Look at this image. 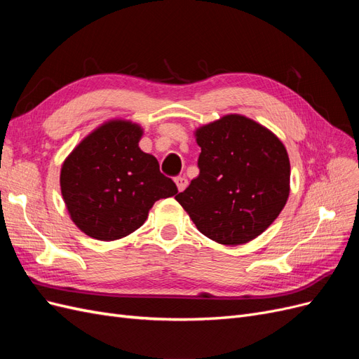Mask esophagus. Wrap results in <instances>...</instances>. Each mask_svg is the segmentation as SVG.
<instances>
[{
  "label": "esophagus",
  "instance_id": "obj_1",
  "mask_svg": "<svg viewBox=\"0 0 359 359\" xmlns=\"http://www.w3.org/2000/svg\"><path fill=\"white\" fill-rule=\"evenodd\" d=\"M175 184H177V187H178V191H184V190H186V187H187L189 181H187V178H184V177H177L175 178Z\"/></svg>",
  "mask_w": 359,
  "mask_h": 359
}]
</instances>
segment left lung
Returning <instances> with one entry per match:
<instances>
[{"label":"left lung","instance_id":"obj_1","mask_svg":"<svg viewBox=\"0 0 359 359\" xmlns=\"http://www.w3.org/2000/svg\"><path fill=\"white\" fill-rule=\"evenodd\" d=\"M199 175L175 199L201 233L224 245L255 240L289 198L290 163L268 128L243 115H224L196 130Z\"/></svg>","mask_w":359,"mask_h":359}]
</instances>
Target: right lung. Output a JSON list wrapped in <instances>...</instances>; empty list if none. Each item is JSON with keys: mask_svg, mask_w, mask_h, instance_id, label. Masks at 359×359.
I'll list each match as a JSON object with an SVG mask.
<instances>
[{"mask_svg": "<svg viewBox=\"0 0 359 359\" xmlns=\"http://www.w3.org/2000/svg\"><path fill=\"white\" fill-rule=\"evenodd\" d=\"M140 126L112 119L97 127L64 160L61 194L73 223L91 238L114 241L139 229L158 199L178 189L154 156L139 148Z\"/></svg>", "mask_w": 359, "mask_h": 359, "instance_id": "obj_1", "label": "right lung"}]
</instances>
